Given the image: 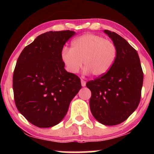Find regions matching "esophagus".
I'll return each mask as SVG.
<instances>
[{
	"mask_svg": "<svg viewBox=\"0 0 154 154\" xmlns=\"http://www.w3.org/2000/svg\"><path fill=\"white\" fill-rule=\"evenodd\" d=\"M81 82H82V85L83 87L85 86V85H86V82H85V81H84L83 79H82L81 80Z\"/></svg>",
	"mask_w": 154,
	"mask_h": 154,
	"instance_id": "34e87169",
	"label": "esophagus"
}]
</instances>
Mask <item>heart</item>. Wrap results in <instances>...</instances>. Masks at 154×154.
I'll use <instances>...</instances> for the list:
<instances>
[{"instance_id":"b5f03b06","label":"heart","mask_w":154,"mask_h":154,"mask_svg":"<svg viewBox=\"0 0 154 154\" xmlns=\"http://www.w3.org/2000/svg\"><path fill=\"white\" fill-rule=\"evenodd\" d=\"M117 56V48L113 41L102 36L86 34L75 38L71 48H64L61 58L68 71L76 74L83 66L85 72L100 77L106 74L113 66Z\"/></svg>"}]
</instances>
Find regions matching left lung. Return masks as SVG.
Listing matches in <instances>:
<instances>
[{
    "instance_id": "1",
    "label": "left lung",
    "mask_w": 154,
    "mask_h": 154,
    "mask_svg": "<svg viewBox=\"0 0 154 154\" xmlns=\"http://www.w3.org/2000/svg\"><path fill=\"white\" fill-rule=\"evenodd\" d=\"M117 48L113 66L106 74L87 82L92 93L90 107L93 116L106 126L121 124L140 103L143 72L137 51L118 34L104 30Z\"/></svg>"
}]
</instances>
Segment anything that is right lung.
<instances>
[{
  "mask_svg": "<svg viewBox=\"0 0 154 154\" xmlns=\"http://www.w3.org/2000/svg\"><path fill=\"white\" fill-rule=\"evenodd\" d=\"M71 30L41 34L21 52L13 75L16 107L39 128L56 126L64 118L70 103L82 88L80 78L67 72L61 58Z\"/></svg>",
  "mask_w": 154,
  "mask_h": 154,
  "instance_id": "obj_1",
  "label": "right lung"
}]
</instances>
